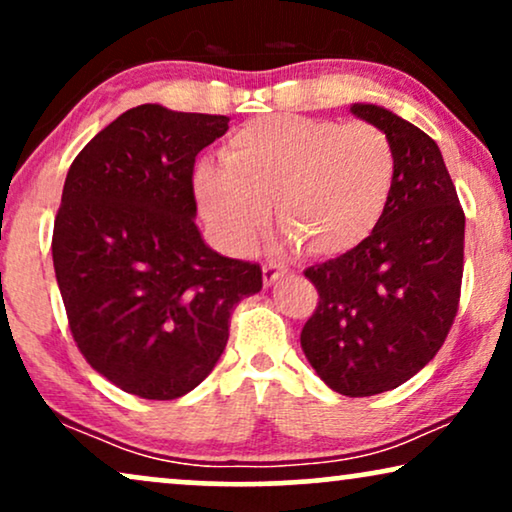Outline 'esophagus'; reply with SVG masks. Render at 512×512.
<instances>
[{"label": "esophagus", "mask_w": 512, "mask_h": 512, "mask_svg": "<svg viewBox=\"0 0 512 512\" xmlns=\"http://www.w3.org/2000/svg\"><path fill=\"white\" fill-rule=\"evenodd\" d=\"M262 274H264V286H274V283L278 281V278L288 274V269L283 267V264H274V262H269V264H264Z\"/></svg>", "instance_id": "34e87169"}]
</instances>
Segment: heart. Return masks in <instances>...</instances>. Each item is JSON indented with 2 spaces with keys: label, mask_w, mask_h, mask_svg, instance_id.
I'll return each instance as SVG.
<instances>
[{
  "label": "heart",
  "mask_w": 512,
  "mask_h": 512,
  "mask_svg": "<svg viewBox=\"0 0 512 512\" xmlns=\"http://www.w3.org/2000/svg\"><path fill=\"white\" fill-rule=\"evenodd\" d=\"M397 181V153L368 122L267 115L245 122L224 163L193 174L200 210L219 241L245 248L274 203L281 229L309 255H340L383 219Z\"/></svg>",
  "instance_id": "heart-1"
}]
</instances>
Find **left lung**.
Listing matches in <instances>:
<instances>
[{
  "label": "left lung",
  "instance_id": "1",
  "mask_svg": "<svg viewBox=\"0 0 512 512\" xmlns=\"http://www.w3.org/2000/svg\"><path fill=\"white\" fill-rule=\"evenodd\" d=\"M397 153V181L373 234L304 276L319 304L302 352L345 397H371L413 378L439 352L458 312L465 215L439 146L423 129L373 103H352Z\"/></svg>",
  "mask_w": 512,
  "mask_h": 512
}]
</instances>
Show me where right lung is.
Here are the masks:
<instances>
[{"label": "right lung", "instance_id": "add662e5", "mask_svg": "<svg viewBox=\"0 0 512 512\" xmlns=\"http://www.w3.org/2000/svg\"><path fill=\"white\" fill-rule=\"evenodd\" d=\"M226 115L129 108L77 153L63 184L51 257L87 364L141 399H177L208 378L231 312L262 290L260 264L200 236L196 155Z\"/></svg>", "mask_w": 512, "mask_h": 512}]
</instances>
